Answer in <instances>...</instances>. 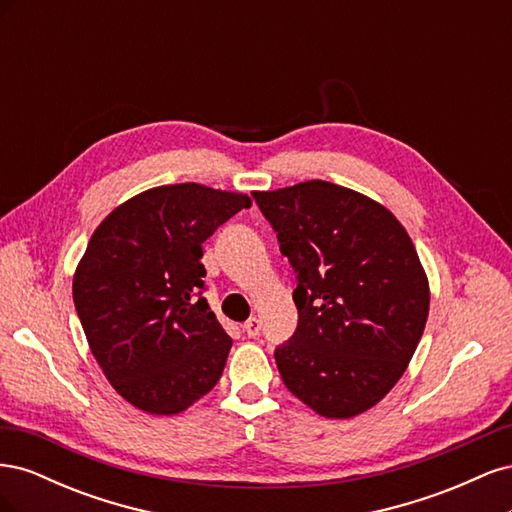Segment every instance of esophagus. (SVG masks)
<instances>
[{
	"instance_id": "1",
	"label": "esophagus",
	"mask_w": 512,
	"mask_h": 512,
	"mask_svg": "<svg viewBox=\"0 0 512 512\" xmlns=\"http://www.w3.org/2000/svg\"><path fill=\"white\" fill-rule=\"evenodd\" d=\"M243 333H245L247 337H256V335L260 333V320H258L256 316H252L250 320H245V324H243Z\"/></svg>"
}]
</instances>
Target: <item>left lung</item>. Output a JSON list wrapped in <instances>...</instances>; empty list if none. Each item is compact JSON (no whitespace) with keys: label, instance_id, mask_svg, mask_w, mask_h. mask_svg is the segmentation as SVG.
<instances>
[{"label":"left lung","instance_id":"left-lung-1","mask_svg":"<svg viewBox=\"0 0 512 512\" xmlns=\"http://www.w3.org/2000/svg\"><path fill=\"white\" fill-rule=\"evenodd\" d=\"M254 198L297 273V331L275 348L286 389L327 418L374 408L404 376L429 314L406 228L376 200L320 179Z\"/></svg>","mask_w":512,"mask_h":512}]
</instances>
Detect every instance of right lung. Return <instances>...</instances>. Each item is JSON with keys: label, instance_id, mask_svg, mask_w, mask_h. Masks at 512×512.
I'll use <instances>...</instances> for the list:
<instances>
[{"label": "right lung", "instance_id": "add662e5", "mask_svg": "<svg viewBox=\"0 0 512 512\" xmlns=\"http://www.w3.org/2000/svg\"><path fill=\"white\" fill-rule=\"evenodd\" d=\"M247 194L160 185L113 209L76 267L72 297L91 354L138 410L179 414L218 384L232 339L203 297V243Z\"/></svg>", "mask_w": 512, "mask_h": 512}]
</instances>
